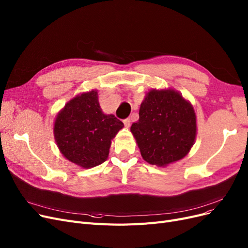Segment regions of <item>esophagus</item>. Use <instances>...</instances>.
<instances>
[{"mask_svg":"<svg viewBox=\"0 0 248 248\" xmlns=\"http://www.w3.org/2000/svg\"><path fill=\"white\" fill-rule=\"evenodd\" d=\"M124 124L125 127H130L131 126V119L130 118L124 119Z\"/></svg>","mask_w":248,"mask_h":248,"instance_id":"esophagus-1","label":"esophagus"}]
</instances>
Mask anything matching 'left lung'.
Here are the masks:
<instances>
[{
	"mask_svg": "<svg viewBox=\"0 0 248 248\" xmlns=\"http://www.w3.org/2000/svg\"><path fill=\"white\" fill-rule=\"evenodd\" d=\"M131 132L145 161L167 167L184 158L195 143L196 114L192 104L173 89H152Z\"/></svg>",
	"mask_w": 248,
	"mask_h": 248,
	"instance_id": "obj_1",
	"label": "left lung"
}]
</instances>
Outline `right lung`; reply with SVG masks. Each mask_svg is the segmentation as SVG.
Returning <instances> with one entry per match:
<instances>
[{
  "label": "right lung",
  "mask_w": 248,
  "mask_h": 248,
  "mask_svg": "<svg viewBox=\"0 0 248 248\" xmlns=\"http://www.w3.org/2000/svg\"><path fill=\"white\" fill-rule=\"evenodd\" d=\"M124 124L113 114H105L98 91L77 95L65 104L54 122V139L62 155L82 169L104 162L111 140Z\"/></svg>",
  "instance_id": "right-lung-1"
}]
</instances>
